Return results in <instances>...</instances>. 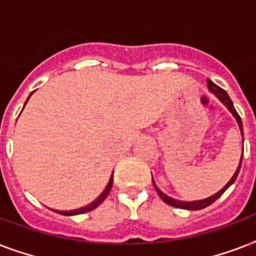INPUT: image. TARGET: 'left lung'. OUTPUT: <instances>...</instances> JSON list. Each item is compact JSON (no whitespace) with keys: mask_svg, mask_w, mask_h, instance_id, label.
Here are the masks:
<instances>
[{"mask_svg":"<svg viewBox=\"0 0 256 256\" xmlns=\"http://www.w3.org/2000/svg\"><path fill=\"white\" fill-rule=\"evenodd\" d=\"M207 86H208V90H210L212 94H214L216 98H218L220 102H222L224 106H226L227 108H228V112L234 116L235 120H236V124H238L239 126V130H240V134H242V140H243V124H242V120H240V116H239V114L236 112V110H235L234 104H232V100H230V96H228V94H227L224 90H223L222 88H219L218 85H215L214 82L210 81V80H207ZM242 160H243V156H240V160H239V166L236 168V171L234 172V175H232V178L227 182V184L224 187H223L222 190H219L218 192H215L214 195H211V196H208V198H204V199H200V200H191V202H186V200H179V199H174L171 198V196H168V195H166L164 192V191H160V188H158V186L156 184V182H154V179H152V184H154V187H156V192L160 194V196L162 198V200L164 202H166L168 204H170V206L172 207H178V208H183V210H202V208H204V207L210 206L211 203H214L216 199L220 196V195L224 192V191L228 188V187L232 184V183L235 182V179H236V176H238L239 174V170H240V166H242Z\"/></svg>","mask_w":256,"mask_h":256,"instance_id":"obj_1","label":"left lung"}]
</instances>
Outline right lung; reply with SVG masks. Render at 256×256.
<instances>
[{
  "label": "right lung",
  "mask_w": 256,
  "mask_h": 256,
  "mask_svg": "<svg viewBox=\"0 0 256 256\" xmlns=\"http://www.w3.org/2000/svg\"><path fill=\"white\" fill-rule=\"evenodd\" d=\"M32 92V94H33ZM32 94L29 96V98L32 96ZM29 98L26 100V102L29 100ZM25 102V104H26ZM112 176H110V179H108V186L104 187V190L102 191V194L98 196V198L96 199V200H92V203H88V204H86V206L84 207H80V208H76V210H69V211H61V210H53L56 211V212H58V214H61V215H68V216H70V215H78V214H84V212H88V211H92L94 210L96 207H98L100 204V203L104 202V199H106V196L108 195V192H110V190H112Z\"/></svg>",
  "instance_id": "add662e5"
}]
</instances>
